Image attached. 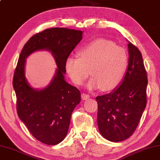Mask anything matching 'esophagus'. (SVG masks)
<instances>
[{"mask_svg": "<svg viewBox=\"0 0 160 160\" xmlns=\"http://www.w3.org/2000/svg\"><path fill=\"white\" fill-rule=\"evenodd\" d=\"M81 98H82V100H88L89 99V96L88 94H85V93H82V94H81Z\"/></svg>", "mask_w": 160, "mask_h": 160, "instance_id": "1", "label": "esophagus"}]
</instances>
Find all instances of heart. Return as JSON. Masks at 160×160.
Returning <instances> with one entry per match:
<instances>
[{
	"instance_id": "b5f03b06",
	"label": "heart",
	"mask_w": 160,
	"mask_h": 160,
	"mask_svg": "<svg viewBox=\"0 0 160 160\" xmlns=\"http://www.w3.org/2000/svg\"><path fill=\"white\" fill-rule=\"evenodd\" d=\"M79 55H70L65 61V70L76 85H83L90 73L93 77L88 84L89 89L103 88L110 91L123 81L129 57L126 50L114 42L105 39L94 40L81 48Z\"/></svg>"
}]
</instances>
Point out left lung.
<instances>
[{
    "label": "left lung",
    "instance_id": "obj_1",
    "mask_svg": "<svg viewBox=\"0 0 160 160\" xmlns=\"http://www.w3.org/2000/svg\"><path fill=\"white\" fill-rule=\"evenodd\" d=\"M129 65L122 82L108 94L98 96L97 123L103 137L122 141L134 132L146 106L147 72L138 49L128 43Z\"/></svg>",
    "mask_w": 160,
    "mask_h": 160
}]
</instances>
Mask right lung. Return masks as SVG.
<instances>
[{"mask_svg":"<svg viewBox=\"0 0 160 160\" xmlns=\"http://www.w3.org/2000/svg\"><path fill=\"white\" fill-rule=\"evenodd\" d=\"M82 31L51 28L32 36L24 45L14 71L12 85L20 120L37 140L54 146L68 133L72 111L80 102V92L64 79L65 61L82 38ZM50 51L58 68L44 89H33L25 77V59L34 51Z\"/></svg>","mask_w":160,"mask_h":160,"instance_id":"obj_1","label":"right lung"}]
</instances>
